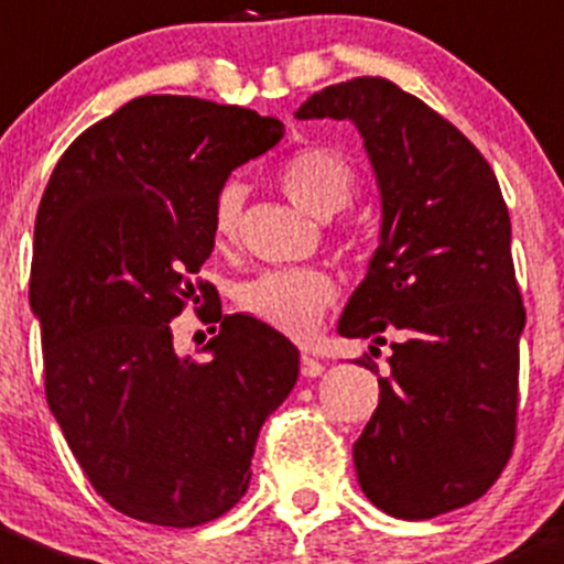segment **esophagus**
<instances>
[{"label":"esophagus","mask_w":564,"mask_h":564,"mask_svg":"<svg viewBox=\"0 0 564 564\" xmlns=\"http://www.w3.org/2000/svg\"><path fill=\"white\" fill-rule=\"evenodd\" d=\"M322 371H324V366L316 360V357H311V355L300 357V373H303V377L314 379V377H318V373H322Z\"/></svg>","instance_id":"esophagus-1"}]
</instances>
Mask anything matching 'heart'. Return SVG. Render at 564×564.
Masks as SVG:
<instances>
[{
    "label": "heart",
    "mask_w": 564,
    "mask_h": 564,
    "mask_svg": "<svg viewBox=\"0 0 564 564\" xmlns=\"http://www.w3.org/2000/svg\"><path fill=\"white\" fill-rule=\"evenodd\" d=\"M283 193L314 218H333L355 198L360 176L355 163L333 147H303L283 161L278 172ZM240 182L229 180L218 187L213 202V235L220 246L235 242L242 215ZM333 275L318 267L303 270H267L235 289V303L242 314L267 324L289 338H308L322 324L324 311L335 303Z\"/></svg>",
    "instance_id": "obj_1"
}]
</instances>
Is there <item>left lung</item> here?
Returning a JSON list of instances; mask_svg holds the SVG:
<instances>
[{
	"instance_id": "obj_1",
	"label": "left lung",
	"mask_w": 564,
	"mask_h": 564,
	"mask_svg": "<svg viewBox=\"0 0 564 564\" xmlns=\"http://www.w3.org/2000/svg\"><path fill=\"white\" fill-rule=\"evenodd\" d=\"M294 117L351 119L382 191V246L338 322L344 338L392 349L355 442L357 480L395 519L451 513L497 482L519 423L527 311L497 174L456 124L382 76L333 84ZM360 366L379 373L368 355Z\"/></svg>"
}]
</instances>
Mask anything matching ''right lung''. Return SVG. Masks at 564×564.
I'll list each match as a JSON object with an SVG mask.
<instances>
[{
    "mask_svg": "<svg viewBox=\"0 0 564 564\" xmlns=\"http://www.w3.org/2000/svg\"><path fill=\"white\" fill-rule=\"evenodd\" d=\"M281 135L250 108L144 95L84 130L40 198L30 305L45 401L95 491L144 524L235 508L259 429L297 382V346L220 303L203 307L221 322L213 361L180 358L171 335L187 302L213 294L196 275L215 248V193Z\"/></svg>",
    "mask_w": 564,
    "mask_h": 564,
    "instance_id": "1",
    "label": "right lung"
}]
</instances>
